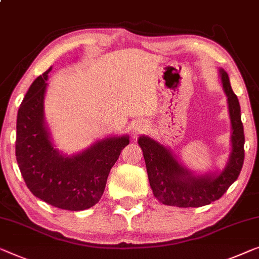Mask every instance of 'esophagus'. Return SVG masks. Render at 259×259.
Here are the masks:
<instances>
[{"label":"esophagus","instance_id":"1","mask_svg":"<svg viewBox=\"0 0 259 259\" xmlns=\"http://www.w3.org/2000/svg\"><path fill=\"white\" fill-rule=\"evenodd\" d=\"M148 129V124H146V122H143V121H137L135 122L134 124V131L136 134H140L143 133V131Z\"/></svg>","mask_w":259,"mask_h":259}]
</instances>
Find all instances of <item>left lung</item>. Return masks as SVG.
<instances>
[{
  "label": "left lung",
  "mask_w": 259,
  "mask_h": 259,
  "mask_svg": "<svg viewBox=\"0 0 259 259\" xmlns=\"http://www.w3.org/2000/svg\"><path fill=\"white\" fill-rule=\"evenodd\" d=\"M223 91L228 98L231 122V152L219 175L194 176L179 163L168 149L148 136L138 138L153 195L160 202L176 207H202L219 200L240 176L244 161V130L241 107L231 90L229 76L220 69Z\"/></svg>",
  "instance_id": "8db88e82"
}]
</instances>
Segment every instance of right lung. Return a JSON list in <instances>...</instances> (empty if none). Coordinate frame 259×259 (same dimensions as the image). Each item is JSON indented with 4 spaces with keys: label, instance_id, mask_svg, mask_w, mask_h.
<instances>
[{
    "label": "right lung",
    "instance_id": "right-lung-1",
    "mask_svg": "<svg viewBox=\"0 0 259 259\" xmlns=\"http://www.w3.org/2000/svg\"><path fill=\"white\" fill-rule=\"evenodd\" d=\"M50 71L33 81L18 109L17 164L34 196L60 209H88L101 199L110 169L129 144V136L105 138L73 156L53 148L44 118Z\"/></svg>",
    "mask_w": 259,
    "mask_h": 259
}]
</instances>
